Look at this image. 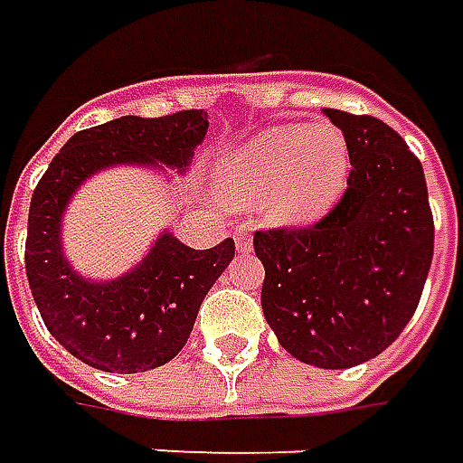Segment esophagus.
<instances>
[{
    "instance_id": "1",
    "label": "esophagus",
    "mask_w": 463,
    "mask_h": 463,
    "mask_svg": "<svg viewBox=\"0 0 463 463\" xmlns=\"http://www.w3.org/2000/svg\"><path fill=\"white\" fill-rule=\"evenodd\" d=\"M234 241H237V247L241 252H250V250H252V239H250V234H247L244 229L234 232Z\"/></svg>"
}]
</instances>
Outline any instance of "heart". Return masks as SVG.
Here are the masks:
<instances>
[{
	"label": "heart",
	"mask_w": 463,
	"mask_h": 463,
	"mask_svg": "<svg viewBox=\"0 0 463 463\" xmlns=\"http://www.w3.org/2000/svg\"><path fill=\"white\" fill-rule=\"evenodd\" d=\"M349 167L346 139L334 124L272 127L226 157L222 183L234 203L265 201L269 222L300 226L339 201Z\"/></svg>",
	"instance_id": "heart-1"
}]
</instances>
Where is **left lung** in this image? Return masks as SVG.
<instances>
[{
	"label": "left lung",
	"instance_id": "8db88e82",
	"mask_svg": "<svg viewBox=\"0 0 463 463\" xmlns=\"http://www.w3.org/2000/svg\"><path fill=\"white\" fill-rule=\"evenodd\" d=\"M349 147V181L308 226L254 232L265 265L262 313L306 364L346 369L398 339L433 260V213L420 160L392 127L326 109Z\"/></svg>",
	"mask_w": 463,
	"mask_h": 463
}]
</instances>
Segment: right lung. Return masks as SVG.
<instances>
[{
  "mask_svg": "<svg viewBox=\"0 0 463 463\" xmlns=\"http://www.w3.org/2000/svg\"><path fill=\"white\" fill-rule=\"evenodd\" d=\"M209 117L185 109L167 117H119L76 132L35 185L27 216L24 272L55 341L89 367L147 372L185 346L198 308L234 257V239L191 250L173 234L155 241L142 265L111 282L76 275L61 250V216L80 183L122 163L185 170L206 137Z\"/></svg>",
  "mask_w": 463,
  "mask_h": 463,
  "instance_id": "right-lung-1",
  "label": "right lung"
}]
</instances>
